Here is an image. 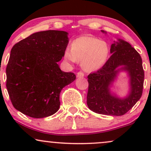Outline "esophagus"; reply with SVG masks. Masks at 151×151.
Returning a JSON list of instances; mask_svg holds the SVG:
<instances>
[{"instance_id": "esophagus-1", "label": "esophagus", "mask_w": 151, "mask_h": 151, "mask_svg": "<svg viewBox=\"0 0 151 151\" xmlns=\"http://www.w3.org/2000/svg\"><path fill=\"white\" fill-rule=\"evenodd\" d=\"M84 76V73H83V72H78V73L77 74V77H78V78H80V77H83Z\"/></svg>"}]
</instances>
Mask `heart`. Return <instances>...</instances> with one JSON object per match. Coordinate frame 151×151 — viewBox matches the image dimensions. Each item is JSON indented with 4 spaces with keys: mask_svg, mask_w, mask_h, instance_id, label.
<instances>
[{
    "mask_svg": "<svg viewBox=\"0 0 151 151\" xmlns=\"http://www.w3.org/2000/svg\"><path fill=\"white\" fill-rule=\"evenodd\" d=\"M109 47L105 41L91 36H81L72 42V48H67L64 58L66 61L81 66L86 72H95L104 67L108 60Z\"/></svg>",
    "mask_w": 151,
    "mask_h": 151,
    "instance_id": "obj_1",
    "label": "heart"
}]
</instances>
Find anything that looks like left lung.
Masks as SVG:
<instances>
[{
  "label": "left lung",
  "mask_w": 151,
  "mask_h": 151,
  "mask_svg": "<svg viewBox=\"0 0 151 151\" xmlns=\"http://www.w3.org/2000/svg\"><path fill=\"white\" fill-rule=\"evenodd\" d=\"M103 33L106 34L104 30ZM112 54L102 68L89 74L86 103L95 113L110 116H122L128 112L141 97L144 71L139 53L129 42L117 39L111 45ZM121 71L129 77V91L119 98L111 91L113 83Z\"/></svg>",
  "instance_id": "left-lung-1"
}]
</instances>
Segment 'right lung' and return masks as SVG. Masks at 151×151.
<instances>
[{"instance_id": "right-lung-1", "label": "right lung", "mask_w": 151, "mask_h": 151, "mask_svg": "<svg viewBox=\"0 0 151 151\" xmlns=\"http://www.w3.org/2000/svg\"><path fill=\"white\" fill-rule=\"evenodd\" d=\"M69 43L68 32H35L15 45L6 67V87L15 109L28 116H50L60 109L62 88L76 79L60 70Z\"/></svg>"}]
</instances>
